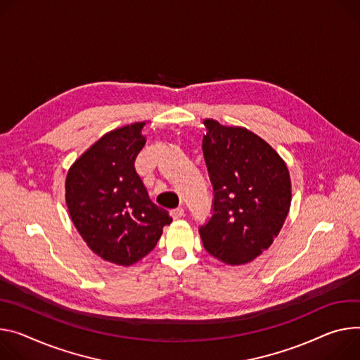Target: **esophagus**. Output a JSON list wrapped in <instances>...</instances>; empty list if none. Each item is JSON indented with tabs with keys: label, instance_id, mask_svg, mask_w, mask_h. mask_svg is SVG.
<instances>
[{
	"label": "esophagus",
	"instance_id": "esophagus-1",
	"mask_svg": "<svg viewBox=\"0 0 360 360\" xmlns=\"http://www.w3.org/2000/svg\"><path fill=\"white\" fill-rule=\"evenodd\" d=\"M184 214H185V211H184V208H182V207H178V208H175V210H171V217H172L174 219H179V218H182V217H184Z\"/></svg>",
	"mask_w": 360,
	"mask_h": 360
}]
</instances>
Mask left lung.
<instances>
[{
	"label": "left lung",
	"instance_id": "8db88e82",
	"mask_svg": "<svg viewBox=\"0 0 360 360\" xmlns=\"http://www.w3.org/2000/svg\"><path fill=\"white\" fill-rule=\"evenodd\" d=\"M204 126L214 214L200 236L217 259L243 266L278 236L291 204L290 174L281 156L251 130L214 119H204Z\"/></svg>",
	"mask_w": 360,
	"mask_h": 360
}]
</instances>
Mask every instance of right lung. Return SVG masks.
Segmentation results:
<instances>
[{"instance_id":"right-lung-1","label":"right lung","mask_w":360,"mask_h":360,"mask_svg":"<svg viewBox=\"0 0 360 360\" xmlns=\"http://www.w3.org/2000/svg\"><path fill=\"white\" fill-rule=\"evenodd\" d=\"M145 122L110 130L70 167L66 204L87 247L109 263L132 266L149 254L172 222L155 205L135 169L146 143Z\"/></svg>"}]
</instances>
